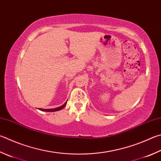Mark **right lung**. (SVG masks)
<instances>
[{"label": "right lung", "instance_id": "add662e5", "mask_svg": "<svg viewBox=\"0 0 161 161\" xmlns=\"http://www.w3.org/2000/svg\"><path fill=\"white\" fill-rule=\"evenodd\" d=\"M67 101L65 102V103L62 106H60V107H58V108H52V109H43V108H39L40 110H42V111H46V112H55V111H58V110H62L63 108H65L66 104H67Z\"/></svg>", "mask_w": 161, "mask_h": 161}]
</instances>
